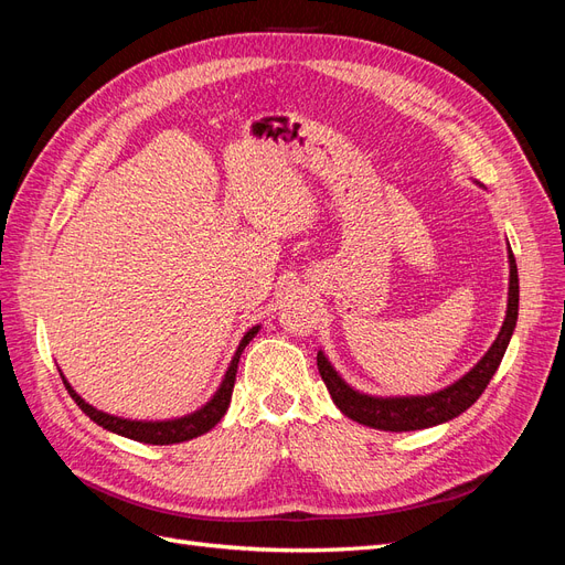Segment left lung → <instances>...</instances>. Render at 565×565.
Wrapping results in <instances>:
<instances>
[{"label":"left lung","instance_id":"8db88e82","mask_svg":"<svg viewBox=\"0 0 565 565\" xmlns=\"http://www.w3.org/2000/svg\"><path fill=\"white\" fill-rule=\"evenodd\" d=\"M509 297H507V316L502 322L500 334L494 337L492 347L478 361L465 377L448 384L446 388L426 393V396H370V393L355 391L349 386L341 374L332 367L328 355L318 351V370L320 377L328 386L334 405L349 419L370 426L380 431H417L429 429V426L450 422L469 409L478 396L490 384L492 374L498 372L504 351L516 330L519 320V268L514 252L509 247Z\"/></svg>","mask_w":565,"mask_h":565}]
</instances>
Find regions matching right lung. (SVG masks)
<instances>
[{
    "mask_svg": "<svg viewBox=\"0 0 565 565\" xmlns=\"http://www.w3.org/2000/svg\"><path fill=\"white\" fill-rule=\"evenodd\" d=\"M262 330V324H254L245 332V337L241 339V344H237L235 353H233V361L224 374V380H221L218 388L214 396L204 403L200 409L191 415H183V417H174V419H156V422H148V419H125V417H117V415H108L104 409H96L94 405H89L84 401L79 393L71 386V382L65 380V374L61 372V380L71 393V398L77 403V407L82 409L84 415L89 419H94L98 426H104V429L117 434V436H125L131 440H139V443H150V446H172V443H183V440H191L198 438L202 434H207L210 429L221 422V417L226 415V409L231 405V396H233V386H235V374H237V363H241V355L245 351V347L249 341L256 337V332Z\"/></svg>",
    "mask_w": 565,
    "mask_h": 565,
    "instance_id": "add662e5",
    "label": "right lung"
}]
</instances>
